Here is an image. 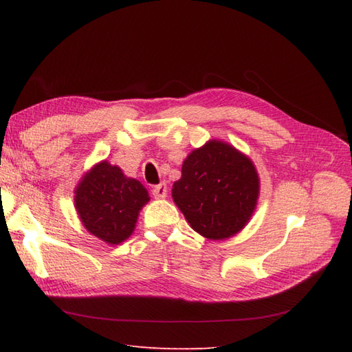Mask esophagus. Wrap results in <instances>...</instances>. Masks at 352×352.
<instances>
[{
	"instance_id": "34e87169",
	"label": "esophagus",
	"mask_w": 352,
	"mask_h": 352,
	"mask_svg": "<svg viewBox=\"0 0 352 352\" xmlns=\"http://www.w3.org/2000/svg\"><path fill=\"white\" fill-rule=\"evenodd\" d=\"M153 195H154V198H157V199H164V198H166V195H168L166 184L160 183V184L154 186V188H153Z\"/></svg>"
}]
</instances>
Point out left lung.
Here are the masks:
<instances>
[{
  "instance_id": "left-lung-1",
  "label": "left lung",
  "mask_w": 352,
  "mask_h": 352,
  "mask_svg": "<svg viewBox=\"0 0 352 352\" xmlns=\"http://www.w3.org/2000/svg\"><path fill=\"white\" fill-rule=\"evenodd\" d=\"M260 192L250 157L212 139L186 157L172 198L190 227L210 241L237 234L256 210Z\"/></svg>"
}]
</instances>
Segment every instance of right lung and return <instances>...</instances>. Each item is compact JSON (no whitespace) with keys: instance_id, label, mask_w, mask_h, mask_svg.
Returning <instances> with one entry per match:
<instances>
[{"instance_id":"obj_1","label":"right lung","mask_w":352,"mask_h":352,"mask_svg":"<svg viewBox=\"0 0 352 352\" xmlns=\"http://www.w3.org/2000/svg\"><path fill=\"white\" fill-rule=\"evenodd\" d=\"M74 201L89 233L109 245H119L133 234L149 195L140 182L104 160L81 178Z\"/></svg>"}]
</instances>
